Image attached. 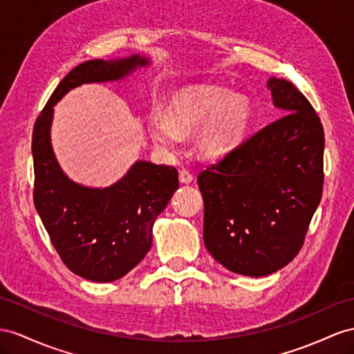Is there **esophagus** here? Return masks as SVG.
Returning <instances> with one entry per match:
<instances>
[{
    "mask_svg": "<svg viewBox=\"0 0 354 354\" xmlns=\"http://www.w3.org/2000/svg\"><path fill=\"white\" fill-rule=\"evenodd\" d=\"M179 180H180V184H192L194 180V176L189 174L188 170H180L179 171Z\"/></svg>",
    "mask_w": 354,
    "mask_h": 354,
    "instance_id": "34e87169",
    "label": "esophagus"
}]
</instances>
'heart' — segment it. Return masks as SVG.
Segmentation results:
<instances>
[{
    "instance_id": "heart-1",
    "label": "heart",
    "mask_w": 354,
    "mask_h": 354,
    "mask_svg": "<svg viewBox=\"0 0 354 354\" xmlns=\"http://www.w3.org/2000/svg\"><path fill=\"white\" fill-rule=\"evenodd\" d=\"M252 118L250 98L214 85H192L169 97L167 115L156 111L149 134L158 148L175 151L185 133L201 129L197 149L206 158H221L245 138Z\"/></svg>"
}]
</instances>
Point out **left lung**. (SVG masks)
I'll return each mask as SVG.
<instances>
[{
    "label": "left lung",
    "instance_id": "obj_1",
    "mask_svg": "<svg viewBox=\"0 0 354 354\" xmlns=\"http://www.w3.org/2000/svg\"><path fill=\"white\" fill-rule=\"evenodd\" d=\"M268 88L286 115L197 178L207 251L247 277L270 275L296 257L323 193L320 118L288 80L270 77Z\"/></svg>",
    "mask_w": 354,
    "mask_h": 354
}]
</instances>
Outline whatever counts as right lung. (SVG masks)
Masks as SVG:
<instances>
[{"instance_id": "obj_1", "label": "right lung", "mask_w": 354, "mask_h": 354, "mask_svg": "<svg viewBox=\"0 0 354 354\" xmlns=\"http://www.w3.org/2000/svg\"><path fill=\"white\" fill-rule=\"evenodd\" d=\"M149 62L142 55L82 62L61 80L34 124L35 209L66 266L95 283L122 278L147 256L153 223L179 187L178 170L139 160L111 187L75 183L52 148L53 106L80 85L116 82Z\"/></svg>"}]
</instances>
